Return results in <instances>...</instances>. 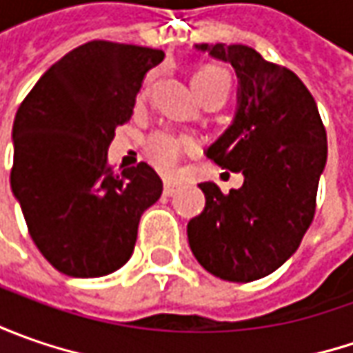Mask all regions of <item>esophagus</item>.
Segmentation results:
<instances>
[{"label": "esophagus", "mask_w": 353, "mask_h": 353, "mask_svg": "<svg viewBox=\"0 0 353 353\" xmlns=\"http://www.w3.org/2000/svg\"><path fill=\"white\" fill-rule=\"evenodd\" d=\"M181 186H183V184L176 183V181H165V194H167V196L176 194V192L181 190Z\"/></svg>", "instance_id": "34e87169"}]
</instances>
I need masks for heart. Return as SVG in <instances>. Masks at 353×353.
Masks as SVG:
<instances>
[{"instance_id":"heart-1","label":"heart","mask_w":353,"mask_h":353,"mask_svg":"<svg viewBox=\"0 0 353 353\" xmlns=\"http://www.w3.org/2000/svg\"><path fill=\"white\" fill-rule=\"evenodd\" d=\"M230 82H232L230 72L220 64H204L192 76V84L198 94L214 86H225L230 90ZM190 151H192V141L188 137L167 133V131L151 135L145 143V153L161 172H172L183 155Z\"/></svg>"}]
</instances>
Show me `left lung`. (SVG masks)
Listing matches in <instances>:
<instances>
[{"label":"left lung","mask_w":353,"mask_h":353,"mask_svg":"<svg viewBox=\"0 0 353 353\" xmlns=\"http://www.w3.org/2000/svg\"><path fill=\"white\" fill-rule=\"evenodd\" d=\"M196 48L232 62L239 78L236 119L206 155L243 172V186L224 194L200 184L206 206L188 222V243L208 273L250 283L285 263L314 220L326 129L312 94L287 66L245 45Z\"/></svg>","instance_id":"left-lung-1"}]
</instances>
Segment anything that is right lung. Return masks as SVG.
<instances>
[{"label":"right lung","instance_id":"obj_1","mask_svg":"<svg viewBox=\"0 0 353 353\" xmlns=\"http://www.w3.org/2000/svg\"><path fill=\"white\" fill-rule=\"evenodd\" d=\"M163 59L159 48L90 41L54 62L17 110L11 190L34 245L68 277H103L128 263L141 214L163 192L147 163H108L116 128Z\"/></svg>","mask_w":353,"mask_h":353}]
</instances>
